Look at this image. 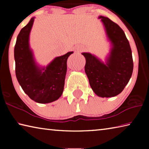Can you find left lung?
I'll use <instances>...</instances> for the list:
<instances>
[{
    "label": "left lung",
    "instance_id": "8db88e82",
    "mask_svg": "<svg viewBox=\"0 0 149 149\" xmlns=\"http://www.w3.org/2000/svg\"><path fill=\"white\" fill-rule=\"evenodd\" d=\"M108 39L112 44L107 64L91 54L84 52L85 71L93 91L101 97H112L122 93L132 77L133 70L130 42L122 28L107 17L100 16Z\"/></svg>",
    "mask_w": 149,
    "mask_h": 149
}]
</instances>
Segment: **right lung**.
<instances>
[{
    "label": "right lung",
    "instance_id": "add662e5",
    "mask_svg": "<svg viewBox=\"0 0 149 149\" xmlns=\"http://www.w3.org/2000/svg\"><path fill=\"white\" fill-rule=\"evenodd\" d=\"M33 21V17L17 35L14 47L16 75L22 89L30 99L44 104L55 101L62 95L67 72V60L73 52L56 57L46 68H39L29 45V33Z\"/></svg>",
    "mask_w": 149,
    "mask_h": 149
}]
</instances>
